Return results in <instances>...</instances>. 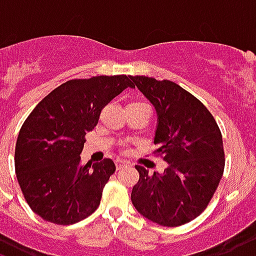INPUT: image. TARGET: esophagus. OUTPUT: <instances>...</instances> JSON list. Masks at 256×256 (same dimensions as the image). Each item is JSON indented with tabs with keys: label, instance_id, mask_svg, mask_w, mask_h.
Here are the masks:
<instances>
[{
	"label": "esophagus",
	"instance_id": "1",
	"mask_svg": "<svg viewBox=\"0 0 256 256\" xmlns=\"http://www.w3.org/2000/svg\"><path fill=\"white\" fill-rule=\"evenodd\" d=\"M115 166H116V170H122L123 166H126V162H123V160H116V162H115Z\"/></svg>",
	"mask_w": 256,
	"mask_h": 256
}]
</instances>
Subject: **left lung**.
<instances>
[{
  "label": "left lung",
  "mask_w": 256,
  "mask_h": 256,
  "mask_svg": "<svg viewBox=\"0 0 256 256\" xmlns=\"http://www.w3.org/2000/svg\"><path fill=\"white\" fill-rule=\"evenodd\" d=\"M132 88L157 114L154 153L168 164L162 174L136 166L140 179L132 202L140 214L162 226H179L206 209L224 172L222 137L200 100L168 80L132 76Z\"/></svg>",
  "instance_id": "1"
}]
</instances>
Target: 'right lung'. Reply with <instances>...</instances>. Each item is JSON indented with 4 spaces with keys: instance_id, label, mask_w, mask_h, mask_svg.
Segmentation results:
<instances>
[{
    "instance_id": "add662e5",
    "label": "right lung",
    "mask_w": 256,
    "mask_h": 256,
    "mask_svg": "<svg viewBox=\"0 0 256 256\" xmlns=\"http://www.w3.org/2000/svg\"><path fill=\"white\" fill-rule=\"evenodd\" d=\"M130 76H96L70 80L50 92L20 128L14 166L24 198L46 221L70 225L86 218L100 205L111 158L82 164L85 134L99 122L107 103L132 88Z\"/></svg>"
}]
</instances>
